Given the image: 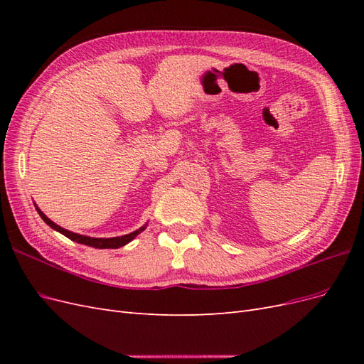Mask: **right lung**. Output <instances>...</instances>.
Here are the masks:
<instances>
[{
  "mask_svg": "<svg viewBox=\"0 0 364 364\" xmlns=\"http://www.w3.org/2000/svg\"><path fill=\"white\" fill-rule=\"evenodd\" d=\"M36 209H38V213H39V215L42 217L43 222H46L50 228H53L54 230H58V232H60L62 235L68 237L70 240L75 241V243L91 246V247H95V249H118V247H121V246H124V245L130 243L132 240H134L139 232H142V230L146 229V226H142V228H139L138 230H135V232L123 235V237H114V238H92V237H86V235H79V234L70 232V230L63 229V228L58 226L54 222H51V220H50L46 214H43L38 206H36Z\"/></svg>",
  "mask_w": 364,
  "mask_h": 364,
  "instance_id": "1",
  "label": "right lung"
}]
</instances>
